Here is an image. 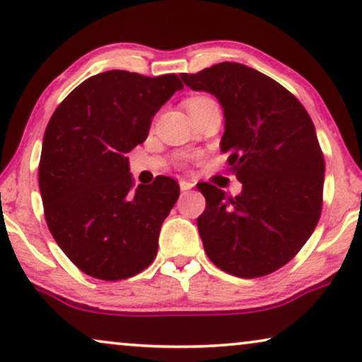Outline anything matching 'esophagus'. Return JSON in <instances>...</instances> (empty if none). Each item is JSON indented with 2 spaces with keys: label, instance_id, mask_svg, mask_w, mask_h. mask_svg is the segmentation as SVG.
<instances>
[{
  "label": "esophagus",
  "instance_id": "1",
  "mask_svg": "<svg viewBox=\"0 0 362 362\" xmlns=\"http://www.w3.org/2000/svg\"><path fill=\"white\" fill-rule=\"evenodd\" d=\"M194 186H196V182H194V181H189V180H181L180 181L181 191H189V189H192Z\"/></svg>",
  "mask_w": 362,
  "mask_h": 362
}]
</instances>
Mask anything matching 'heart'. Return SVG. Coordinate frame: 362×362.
<instances>
[{
	"label": "heart",
	"mask_w": 362,
	"mask_h": 362,
	"mask_svg": "<svg viewBox=\"0 0 362 362\" xmlns=\"http://www.w3.org/2000/svg\"><path fill=\"white\" fill-rule=\"evenodd\" d=\"M211 103H216V101H214L212 98L204 96V94H197V96L187 98L186 101H185V106H186V109H187V111H189V114H191L192 111H196V109L206 106V104H211Z\"/></svg>",
	"instance_id": "obj_1"
}]
</instances>
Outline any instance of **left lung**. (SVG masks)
<instances>
[{
    "label": "left lung",
    "instance_id": "left-lung-1",
    "mask_svg": "<svg viewBox=\"0 0 362 362\" xmlns=\"http://www.w3.org/2000/svg\"><path fill=\"white\" fill-rule=\"evenodd\" d=\"M223 109L220 150L243 185L230 197L201 182L206 211L197 217L209 259L228 274L253 279L289 263L322 214L325 160L305 107L284 86L255 68L223 62L187 75Z\"/></svg>",
    "mask_w": 362,
    "mask_h": 362
}]
</instances>
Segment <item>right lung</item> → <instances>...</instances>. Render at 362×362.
<instances>
[{"mask_svg":"<svg viewBox=\"0 0 362 362\" xmlns=\"http://www.w3.org/2000/svg\"><path fill=\"white\" fill-rule=\"evenodd\" d=\"M182 83L177 75L111 70L88 78L55 109L42 142L39 187L52 237L71 263L103 281L148 268L180 197L168 176L134 186L129 153Z\"/></svg>","mask_w":362,"mask_h":362,"instance_id":"1","label":"right lung"}]
</instances>
